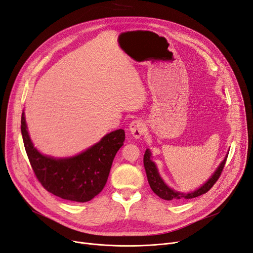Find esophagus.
<instances>
[{
	"label": "esophagus",
	"instance_id": "obj_1",
	"mask_svg": "<svg viewBox=\"0 0 253 253\" xmlns=\"http://www.w3.org/2000/svg\"><path fill=\"white\" fill-rule=\"evenodd\" d=\"M146 126L141 120H134L129 126V132L134 138H139L145 133Z\"/></svg>",
	"mask_w": 253,
	"mask_h": 253
}]
</instances>
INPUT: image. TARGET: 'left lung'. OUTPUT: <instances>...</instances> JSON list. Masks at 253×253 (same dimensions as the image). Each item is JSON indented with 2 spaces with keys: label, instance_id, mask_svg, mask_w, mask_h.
<instances>
[{
  "label": "left lung",
  "instance_id": "obj_1",
  "mask_svg": "<svg viewBox=\"0 0 253 253\" xmlns=\"http://www.w3.org/2000/svg\"><path fill=\"white\" fill-rule=\"evenodd\" d=\"M226 159H227V155L225 156L223 161L220 163V166L218 167L216 171L213 173L212 177L209 179L201 188H199L193 192H189V193H182V192L174 191V190L170 189L169 186L163 182V180L161 179V177L158 173L155 163L151 160V152L149 149L146 150V153L144 155V166H145V169H146V173H147L148 182L150 184L151 189L154 191V193L157 194L159 197H161L162 200H166V201H181L184 199L185 200L194 199V197L200 196L210 190L213 187V185L217 182L219 177H220V174L223 170V168L225 166Z\"/></svg>",
  "mask_w": 253,
  "mask_h": 253
}]
</instances>
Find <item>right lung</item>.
Instances as JSON below:
<instances>
[{"instance_id":"add662e5","label":"right lung","mask_w":253,"mask_h":253,"mask_svg":"<svg viewBox=\"0 0 253 253\" xmlns=\"http://www.w3.org/2000/svg\"><path fill=\"white\" fill-rule=\"evenodd\" d=\"M20 128L28 158L38 181L53 195L76 203L89 202L102 191L116 154L125 140V131L118 129L79 155L57 159L42 155L34 148L25 113L21 115Z\"/></svg>"}]
</instances>
